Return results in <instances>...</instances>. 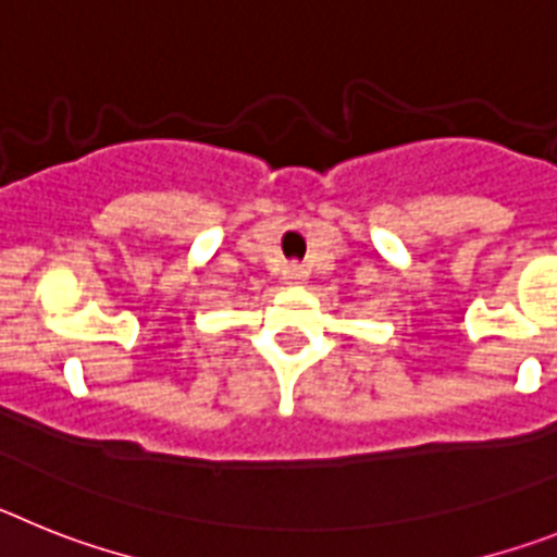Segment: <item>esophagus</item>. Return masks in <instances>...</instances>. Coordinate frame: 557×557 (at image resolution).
Wrapping results in <instances>:
<instances>
[{
    "mask_svg": "<svg viewBox=\"0 0 557 557\" xmlns=\"http://www.w3.org/2000/svg\"><path fill=\"white\" fill-rule=\"evenodd\" d=\"M283 280L288 285H299V283H306V280H308V272L302 269V265H288V269L283 272Z\"/></svg>",
    "mask_w": 557,
    "mask_h": 557,
    "instance_id": "1",
    "label": "esophagus"
}]
</instances>
